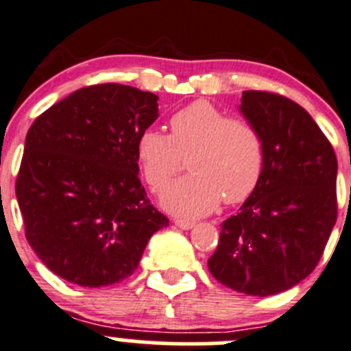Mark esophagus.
<instances>
[{
	"label": "esophagus",
	"mask_w": 351,
	"mask_h": 351,
	"mask_svg": "<svg viewBox=\"0 0 351 351\" xmlns=\"http://www.w3.org/2000/svg\"><path fill=\"white\" fill-rule=\"evenodd\" d=\"M175 224L178 226L180 229H185V231H189V229H192L193 226H195V222H193V221H183V219H178V221H175Z\"/></svg>",
	"instance_id": "obj_1"
}]
</instances>
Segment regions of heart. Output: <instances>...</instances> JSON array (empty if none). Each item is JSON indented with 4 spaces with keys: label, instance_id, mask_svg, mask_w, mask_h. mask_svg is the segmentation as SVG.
<instances>
[{
    "label": "heart",
    "instance_id": "heart-1",
    "mask_svg": "<svg viewBox=\"0 0 351 351\" xmlns=\"http://www.w3.org/2000/svg\"><path fill=\"white\" fill-rule=\"evenodd\" d=\"M169 136L158 129L141 132L136 156L144 178L156 190L182 171L190 173L162 192L161 204L180 217H198L226 204H239L256 190L265 168L260 129L244 117H229L207 100L178 110Z\"/></svg>",
    "mask_w": 351,
    "mask_h": 351
}]
</instances>
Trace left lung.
Segmentation results:
<instances>
[{
    "label": "left lung",
    "instance_id": "8db88e82",
    "mask_svg": "<svg viewBox=\"0 0 351 351\" xmlns=\"http://www.w3.org/2000/svg\"><path fill=\"white\" fill-rule=\"evenodd\" d=\"M239 110L263 136L265 168L238 214L222 222L208 270L236 292L267 297L292 289L319 263L338 214V161L295 101L247 90Z\"/></svg>",
    "mask_w": 351,
    "mask_h": 351
}]
</instances>
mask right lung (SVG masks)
Segmentation results:
<instances>
[{
	"label": "right lung",
	"instance_id": "1",
	"mask_svg": "<svg viewBox=\"0 0 351 351\" xmlns=\"http://www.w3.org/2000/svg\"><path fill=\"white\" fill-rule=\"evenodd\" d=\"M158 97L125 84L84 86L35 119L16 200L25 238L58 277L105 287L130 277L168 217L139 180L136 144Z\"/></svg>",
	"mask_w": 351,
	"mask_h": 351
}]
</instances>
